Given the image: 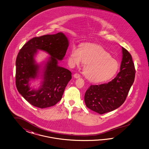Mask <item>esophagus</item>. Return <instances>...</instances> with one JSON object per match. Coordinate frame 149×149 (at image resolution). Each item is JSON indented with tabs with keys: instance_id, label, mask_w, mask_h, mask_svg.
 <instances>
[{
	"instance_id": "esophagus-1",
	"label": "esophagus",
	"mask_w": 149,
	"mask_h": 149,
	"mask_svg": "<svg viewBox=\"0 0 149 149\" xmlns=\"http://www.w3.org/2000/svg\"><path fill=\"white\" fill-rule=\"evenodd\" d=\"M74 77L75 78H76V79H77V78H79L80 77V75L79 74H78V73H76V74H75L74 75Z\"/></svg>"
}]
</instances>
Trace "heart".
<instances>
[{"instance_id":"heart-1","label":"heart","mask_w":149,"mask_h":149,"mask_svg":"<svg viewBox=\"0 0 149 149\" xmlns=\"http://www.w3.org/2000/svg\"><path fill=\"white\" fill-rule=\"evenodd\" d=\"M69 63L73 65H85L84 72L86 78L93 82L106 81L117 72L119 64L117 61L99 45L86 44L81 49L74 46L69 57Z\"/></svg>"}]
</instances>
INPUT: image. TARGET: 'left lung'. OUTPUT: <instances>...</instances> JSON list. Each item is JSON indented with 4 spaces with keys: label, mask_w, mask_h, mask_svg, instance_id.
Listing matches in <instances>:
<instances>
[{
    "label": "left lung",
    "mask_w": 149,
    "mask_h": 149,
    "mask_svg": "<svg viewBox=\"0 0 149 149\" xmlns=\"http://www.w3.org/2000/svg\"><path fill=\"white\" fill-rule=\"evenodd\" d=\"M122 52L120 72L116 77L107 83L91 85L85 93L86 107L100 115L119 108L134 81L135 70L132 56L123 47Z\"/></svg>",
    "instance_id": "1"
}]
</instances>
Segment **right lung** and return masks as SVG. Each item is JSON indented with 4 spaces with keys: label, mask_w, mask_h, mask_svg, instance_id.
Returning a JSON list of instances; mask_svg holds the SVG:
<instances>
[{
    "label": "right lung",
    "mask_w": 149,
    "mask_h": 149,
    "mask_svg": "<svg viewBox=\"0 0 149 149\" xmlns=\"http://www.w3.org/2000/svg\"><path fill=\"white\" fill-rule=\"evenodd\" d=\"M69 46L68 38L62 32L35 37L23 45L16 61V85L18 92L30 104L39 108L54 106L62 99L72 72L58 65L65 56ZM49 54L47 61L38 64L35 59L37 51ZM42 74L38 89L31 88L30 81Z\"/></svg>",
    "instance_id": "right-lung-1"
}]
</instances>
